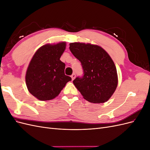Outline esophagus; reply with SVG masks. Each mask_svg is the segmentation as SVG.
<instances>
[{
    "label": "esophagus",
    "instance_id": "obj_1",
    "mask_svg": "<svg viewBox=\"0 0 150 150\" xmlns=\"http://www.w3.org/2000/svg\"><path fill=\"white\" fill-rule=\"evenodd\" d=\"M76 78V74L75 73H73L72 75H71V78H72V80H74Z\"/></svg>",
    "mask_w": 150,
    "mask_h": 150
}]
</instances>
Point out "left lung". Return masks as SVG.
<instances>
[{"mask_svg": "<svg viewBox=\"0 0 150 150\" xmlns=\"http://www.w3.org/2000/svg\"><path fill=\"white\" fill-rule=\"evenodd\" d=\"M69 46L83 70V76H78L73 81L76 88L89 102L107 101L117 85L116 68L111 57L96 45L73 42Z\"/></svg>", "mask_w": 150, "mask_h": 150, "instance_id": "left-lung-1", "label": "left lung"}]
</instances>
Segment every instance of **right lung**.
<instances>
[{
    "label": "right lung",
    "mask_w": 150,
    "mask_h": 150,
    "mask_svg": "<svg viewBox=\"0 0 150 150\" xmlns=\"http://www.w3.org/2000/svg\"><path fill=\"white\" fill-rule=\"evenodd\" d=\"M65 49L64 42L46 44L32 58L26 72V85L30 93L40 101L55 98L71 81L65 75L66 65L60 60Z\"/></svg>",
    "instance_id": "obj_1"
}]
</instances>
